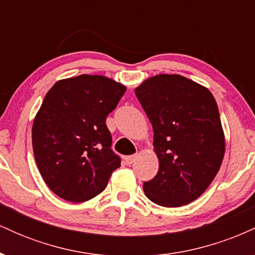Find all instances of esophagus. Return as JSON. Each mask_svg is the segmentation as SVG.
Here are the masks:
<instances>
[{"label": "esophagus", "mask_w": 255, "mask_h": 255, "mask_svg": "<svg viewBox=\"0 0 255 255\" xmlns=\"http://www.w3.org/2000/svg\"><path fill=\"white\" fill-rule=\"evenodd\" d=\"M136 158H137V153L133 154V156H128V157H126V163H127L128 165H131V164H133L134 162H135Z\"/></svg>", "instance_id": "obj_1"}]
</instances>
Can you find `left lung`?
<instances>
[{"instance_id": "obj_1", "label": "left lung", "mask_w": 255, "mask_h": 255, "mask_svg": "<svg viewBox=\"0 0 255 255\" xmlns=\"http://www.w3.org/2000/svg\"><path fill=\"white\" fill-rule=\"evenodd\" d=\"M153 128L159 168L144 182L145 195L164 207L200 197L221 168L225 136L216 99L207 87L180 74H158L135 87Z\"/></svg>"}]
</instances>
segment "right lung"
<instances>
[{"instance_id": "obj_1", "label": "right lung", "mask_w": 255, "mask_h": 255, "mask_svg": "<svg viewBox=\"0 0 255 255\" xmlns=\"http://www.w3.org/2000/svg\"><path fill=\"white\" fill-rule=\"evenodd\" d=\"M126 89L104 75L81 74L58 80L45 95L33 120L32 146L44 182L60 198H95L121 166L105 120Z\"/></svg>"}]
</instances>
